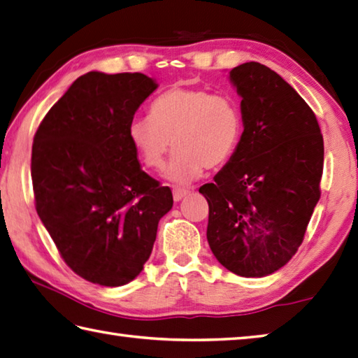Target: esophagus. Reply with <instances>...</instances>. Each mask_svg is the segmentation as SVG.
<instances>
[{
	"mask_svg": "<svg viewBox=\"0 0 358 358\" xmlns=\"http://www.w3.org/2000/svg\"><path fill=\"white\" fill-rule=\"evenodd\" d=\"M187 194H189L187 189H183V187H175V189H173V200H175V201H180L181 199H185Z\"/></svg>",
	"mask_w": 358,
	"mask_h": 358,
	"instance_id": "obj_1",
	"label": "esophagus"
}]
</instances>
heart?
<instances>
[{
  "instance_id": "b5f03b06",
  "label": "heart",
  "mask_w": 358,
  "mask_h": 358,
  "mask_svg": "<svg viewBox=\"0 0 358 358\" xmlns=\"http://www.w3.org/2000/svg\"><path fill=\"white\" fill-rule=\"evenodd\" d=\"M243 117L229 96L203 88L175 87L150 105V117H133L127 138L141 163L163 169L173 144L166 177L187 185L201 177L206 167H219L233 157L241 143Z\"/></svg>"
}]
</instances>
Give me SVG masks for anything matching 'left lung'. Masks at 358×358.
Instances as JSON below:
<instances>
[{"instance_id":"8db88e82","label":"left lung","mask_w":358,"mask_h":358,"mask_svg":"<svg viewBox=\"0 0 358 358\" xmlns=\"http://www.w3.org/2000/svg\"><path fill=\"white\" fill-rule=\"evenodd\" d=\"M229 80L242 97L243 133L214 183L199 191L217 261L239 276L262 278L303 243L321 195L324 143L312 108L268 66L242 63Z\"/></svg>"}]
</instances>
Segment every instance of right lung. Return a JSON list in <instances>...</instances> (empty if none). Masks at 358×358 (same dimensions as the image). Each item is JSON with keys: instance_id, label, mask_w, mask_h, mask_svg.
<instances>
[{"instance_id": "1", "label": "right lung", "mask_w": 358, "mask_h": 358, "mask_svg": "<svg viewBox=\"0 0 358 358\" xmlns=\"http://www.w3.org/2000/svg\"><path fill=\"white\" fill-rule=\"evenodd\" d=\"M157 83L141 73L80 76L34 136L35 209L60 256L93 284L133 281L150 257L172 192L147 175L129 122Z\"/></svg>"}]
</instances>
